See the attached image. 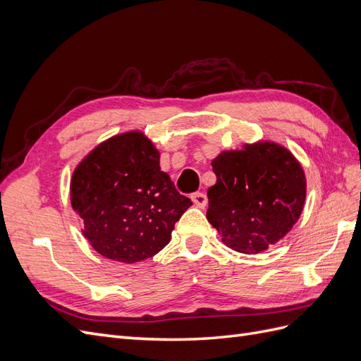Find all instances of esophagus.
Listing matches in <instances>:
<instances>
[{
    "mask_svg": "<svg viewBox=\"0 0 361 361\" xmlns=\"http://www.w3.org/2000/svg\"><path fill=\"white\" fill-rule=\"evenodd\" d=\"M191 200L194 202L195 206H199V207H204L206 203H207V197H206V194H203V192L191 194Z\"/></svg>",
    "mask_w": 361,
    "mask_h": 361,
    "instance_id": "34e87169",
    "label": "esophagus"
}]
</instances>
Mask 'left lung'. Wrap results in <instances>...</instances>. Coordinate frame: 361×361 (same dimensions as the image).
<instances>
[{"label":"left lung","instance_id":"left-lung-1","mask_svg":"<svg viewBox=\"0 0 361 361\" xmlns=\"http://www.w3.org/2000/svg\"><path fill=\"white\" fill-rule=\"evenodd\" d=\"M216 183L207 190L206 218L221 241L256 255L285 236L298 221L305 178L289 150L274 143L226 150L212 161Z\"/></svg>","mask_w":361,"mask_h":361}]
</instances>
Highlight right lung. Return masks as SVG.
<instances>
[{
    "instance_id": "1",
    "label": "right lung",
    "mask_w": 361,
    "mask_h": 361,
    "mask_svg": "<svg viewBox=\"0 0 361 361\" xmlns=\"http://www.w3.org/2000/svg\"><path fill=\"white\" fill-rule=\"evenodd\" d=\"M71 202L93 248L123 264L161 251L192 204L161 171L158 150L141 133L113 137L87 155L73 171Z\"/></svg>"
}]
</instances>
